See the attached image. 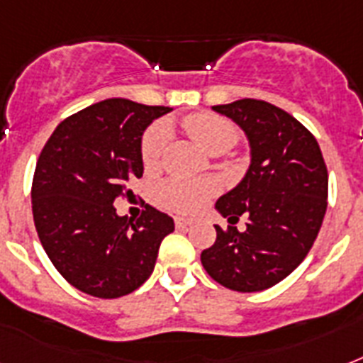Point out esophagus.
Returning a JSON list of instances; mask_svg holds the SVG:
<instances>
[{"mask_svg": "<svg viewBox=\"0 0 363 363\" xmlns=\"http://www.w3.org/2000/svg\"><path fill=\"white\" fill-rule=\"evenodd\" d=\"M192 224H194L192 218H184V216H177L175 218L177 228H188V226H192Z\"/></svg>", "mask_w": 363, "mask_h": 363, "instance_id": "obj_1", "label": "esophagus"}]
</instances>
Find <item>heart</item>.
Instances as JSON below:
<instances>
[{
	"label": "heart",
	"mask_w": 363,
	"mask_h": 363,
	"mask_svg": "<svg viewBox=\"0 0 363 363\" xmlns=\"http://www.w3.org/2000/svg\"><path fill=\"white\" fill-rule=\"evenodd\" d=\"M182 125L196 145L205 152H226L235 145L239 137L238 128L222 116L211 113L190 115L182 121ZM167 141V125L154 124L143 137L141 162L147 171H154L160 165L162 152ZM216 184L213 181H179L169 179L156 188V201L164 209L175 213H194L205 203L211 194H215Z\"/></svg>",
	"instance_id": "obj_1"
}]
</instances>
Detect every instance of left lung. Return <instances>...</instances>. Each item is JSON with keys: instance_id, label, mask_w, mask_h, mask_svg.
Listing matches in <instances>:
<instances>
[{"instance_id": "8db88e82", "label": "left lung", "mask_w": 363, "mask_h": 363, "mask_svg": "<svg viewBox=\"0 0 363 363\" xmlns=\"http://www.w3.org/2000/svg\"><path fill=\"white\" fill-rule=\"evenodd\" d=\"M239 125L250 164L215 209L230 222L248 216L247 230L216 228L201 252L211 279L235 292H262L286 279L309 254L328 207V169L320 147L286 111L259 99L215 105Z\"/></svg>"}]
</instances>
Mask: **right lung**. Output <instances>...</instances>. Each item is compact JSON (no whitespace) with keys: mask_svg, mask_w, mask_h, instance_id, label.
Returning <instances> with one entry per match:
<instances>
[{"mask_svg":"<svg viewBox=\"0 0 363 363\" xmlns=\"http://www.w3.org/2000/svg\"><path fill=\"white\" fill-rule=\"evenodd\" d=\"M169 107L124 98L94 104L60 122L37 160L31 209L45 252L65 281L94 298L113 299L154 271L169 215L145 207L133 220L115 199L130 198L143 177V133Z\"/></svg>","mask_w":363,"mask_h":363,"instance_id":"1","label":"right lung"}]
</instances>
